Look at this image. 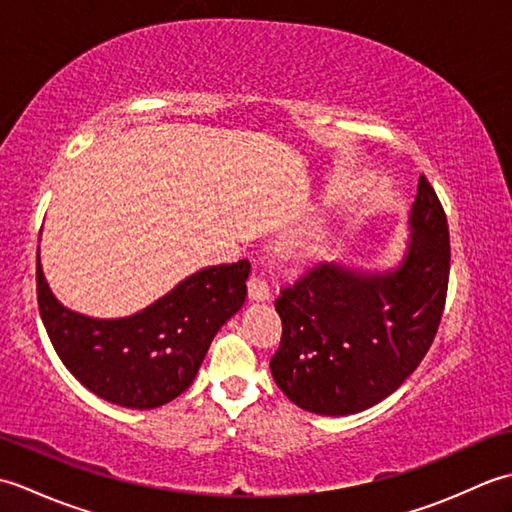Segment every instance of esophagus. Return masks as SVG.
I'll return each mask as SVG.
<instances>
[{"label":"esophagus","instance_id":"34e87169","mask_svg":"<svg viewBox=\"0 0 512 512\" xmlns=\"http://www.w3.org/2000/svg\"><path fill=\"white\" fill-rule=\"evenodd\" d=\"M270 297L268 284L262 277H250L248 279V299L250 301H266Z\"/></svg>","mask_w":512,"mask_h":512}]
</instances>
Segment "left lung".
I'll list each match as a JSON object with an SVG mask.
<instances>
[{
  "instance_id": "8db88e82",
  "label": "left lung",
  "mask_w": 512,
  "mask_h": 512,
  "mask_svg": "<svg viewBox=\"0 0 512 512\" xmlns=\"http://www.w3.org/2000/svg\"><path fill=\"white\" fill-rule=\"evenodd\" d=\"M409 242L391 268L332 262L312 268L275 301L277 387L319 416L378 405L420 365L438 332L449 286V226L427 178L409 213Z\"/></svg>"
}]
</instances>
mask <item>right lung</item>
I'll return each instance as SVG.
<instances>
[{
    "instance_id": "1",
    "label": "right lung",
    "mask_w": 512,
    "mask_h": 512,
    "mask_svg": "<svg viewBox=\"0 0 512 512\" xmlns=\"http://www.w3.org/2000/svg\"><path fill=\"white\" fill-rule=\"evenodd\" d=\"M250 264L206 266L129 317L99 319L54 297L37 253L41 321L70 374L127 409H156L189 389L217 330L244 306Z\"/></svg>"
}]
</instances>
